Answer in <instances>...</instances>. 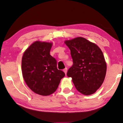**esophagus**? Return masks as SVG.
<instances>
[{"label": "esophagus", "mask_w": 123, "mask_h": 123, "mask_svg": "<svg viewBox=\"0 0 123 123\" xmlns=\"http://www.w3.org/2000/svg\"><path fill=\"white\" fill-rule=\"evenodd\" d=\"M63 71L65 73V74H66V73H67V68H65L64 69H63Z\"/></svg>", "instance_id": "esophagus-1"}]
</instances>
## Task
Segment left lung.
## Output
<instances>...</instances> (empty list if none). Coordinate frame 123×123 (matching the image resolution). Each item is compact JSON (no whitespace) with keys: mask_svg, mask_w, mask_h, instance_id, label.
<instances>
[{"mask_svg":"<svg viewBox=\"0 0 123 123\" xmlns=\"http://www.w3.org/2000/svg\"><path fill=\"white\" fill-rule=\"evenodd\" d=\"M64 43L70 50L73 65L67 76L79 92L85 95L95 93L104 82L106 62L101 49L95 43L82 37H77Z\"/></svg>","mask_w":123,"mask_h":123,"instance_id":"1","label":"left lung"}]
</instances>
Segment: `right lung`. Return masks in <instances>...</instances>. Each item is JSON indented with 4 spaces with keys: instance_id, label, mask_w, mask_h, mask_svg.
Instances as JSON below:
<instances>
[{
    "instance_id": "right-lung-1",
    "label": "right lung",
    "mask_w": 123,
    "mask_h": 123,
    "mask_svg": "<svg viewBox=\"0 0 123 123\" xmlns=\"http://www.w3.org/2000/svg\"><path fill=\"white\" fill-rule=\"evenodd\" d=\"M51 42L36 41L23 54L22 73L26 85L36 94L48 96L53 94L65 73L57 68V61L50 55Z\"/></svg>"
}]
</instances>
